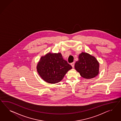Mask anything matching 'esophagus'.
<instances>
[{
    "mask_svg": "<svg viewBox=\"0 0 121 121\" xmlns=\"http://www.w3.org/2000/svg\"><path fill=\"white\" fill-rule=\"evenodd\" d=\"M71 65L72 66L73 68H74V62L71 63Z\"/></svg>",
    "mask_w": 121,
    "mask_h": 121,
    "instance_id": "34e87169",
    "label": "esophagus"
}]
</instances>
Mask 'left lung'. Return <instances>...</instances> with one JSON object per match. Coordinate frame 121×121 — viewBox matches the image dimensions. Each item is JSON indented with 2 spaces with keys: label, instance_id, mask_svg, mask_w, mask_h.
I'll return each instance as SVG.
<instances>
[{
  "label": "left lung",
  "instance_id": "left-lung-1",
  "mask_svg": "<svg viewBox=\"0 0 121 121\" xmlns=\"http://www.w3.org/2000/svg\"><path fill=\"white\" fill-rule=\"evenodd\" d=\"M99 63L95 57L86 53L82 52L75 62V69L81 76L86 79L96 77L99 72Z\"/></svg>",
  "mask_w": 121,
  "mask_h": 121
}]
</instances>
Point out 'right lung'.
I'll return each mask as SVG.
<instances>
[{
	"label": "right lung",
	"instance_id": "right-lung-1",
	"mask_svg": "<svg viewBox=\"0 0 121 121\" xmlns=\"http://www.w3.org/2000/svg\"><path fill=\"white\" fill-rule=\"evenodd\" d=\"M72 68L64 60L61 53H51L41 57L37 69L40 77L48 83H56L62 80L68 70Z\"/></svg>",
	"mask_w": 121,
	"mask_h": 121
}]
</instances>
